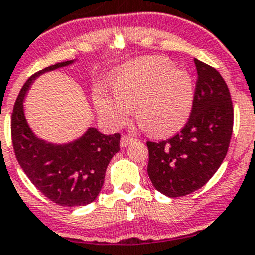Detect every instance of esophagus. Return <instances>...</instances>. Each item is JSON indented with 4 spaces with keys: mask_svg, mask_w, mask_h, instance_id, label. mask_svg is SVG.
<instances>
[{
    "mask_svg": "<svg viewBox=\"0 0 255 255\" xmlns=\"http://www.w3.org/2000/svg\"><path fill=\"white\" fill-rule=\"evenodd\" d=\"M132 142L133 138H130L128 135H122V138H121V147H122V148H126V147L129 146Z\"/></svg>",
    "mask_w": 255,
    "mask_h": 255,
    "instance_id": "esophagus-1",
    "label": "esophagus"
}]
</instances>
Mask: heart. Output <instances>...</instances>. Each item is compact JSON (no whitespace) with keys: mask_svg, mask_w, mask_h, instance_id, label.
Wrapping results in <instances>:
<instances>
[{"mask_svg":"<svg viewBox=\"0 0 255 255\" xmlns=\"http://www.w3.org/2000/svg\"><path fill=\"white\" fill-rule=\"evenodd\" d=\"M112 92L114 97L103 89L95 90L93 101L99 117L121 127L134 108L135 121L152 135L180 129L194 106L190 73L163 56H147L118 69L112 78Z\"/></svg>","mask_w":255,"mask_h":255,"instance_id":"1","label":"heart"}]
</instances>
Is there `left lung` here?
Returning a JSON list of instances; mask_svg holds the SVG:
<instances>
[{
    "instance_id": "left-lung-1",
    "label": "left lung",
    "mask_w": 255,
    "mask_h": 255,
    "mask_svg": "<svg viewBox=\"0 0 255 255\" xmlns=\"http://www.w3.org/2000/svg\"><path fill=\"white\" fill-rule=\"evenodd\" d=\"M194 61L197 82L189 121L172 138L147 142L149 180L168 197L203 187L224 161L232 138L234 111L227 83L216 69Z\"/></svg>"
}]
</instances>
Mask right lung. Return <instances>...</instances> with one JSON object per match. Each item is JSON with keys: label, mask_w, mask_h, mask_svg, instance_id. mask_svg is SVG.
Returning a JSON list of instances; mask_svg holds the SVG:
<instances>
[{"label": "right lung", "mask_w": 255, "mask_h": 255, "mask_svg": "<svg viewBox=\"0 0 255 255\" xmlns=\"http://www.w3.org/2000/svg\"><path fill=\"white\" fill-rule=\"evenodd\" d=\"M75 61L77 59L50 65L28 78L16 99L11 120L13 149L23 172L47 199L70 208L88 205L97 199L107 167L120 151V133L106 135L89 127L79 138L68 143L47 142L31 129L23 101L40 75Z\"/></svg>", "instance_id": "add662e5"}]
</instances>
